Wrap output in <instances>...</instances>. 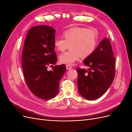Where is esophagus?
I'll return each instance as SVG.
<instances>
[{"label": "esophagus", "mask_w": 132, "mask_h": 132, "mask_svg": "<svg viewBox=\"0 0 132 132\" xmlns=\"http://www.w3.org/2000/svg\"><path fill=\"white\" fill-rule=\"evenodd\" d=\"M66 68L68 70H69V69L72 68V67L70 65H69V64H67V65H66Z\"/></svg>", "instance_id": "34e87169"}]
</instances>
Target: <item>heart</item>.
Returning a JSON list of instances; mask_svg holds the SVG:
<instances>
[{
    "label": "heart",
    "instance_id": "1",
    "mask_svg": "<svg viewBox=\"0 0 132 132\" xmlns=\"http://www.w3.org/2000/svg\"><path fill=\"white\" fill-rule=\"evenodd\" d=\"M64 39L57 38L54 46L58 51L64 52L69 46L70 49L59 57L62 63L73 64L80 58H86L94 52L97 45V36L94 29L76 27L64 31Z\"/></svg>",
    "mask_w": 132,
    "mask_h": 132
}]
</instances>
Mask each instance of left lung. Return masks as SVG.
Masks as SVG:
<instances>
[{"label":"left lung","mask_w":132,"mask_h":132,"mask_svg":"<svg viewBox=\"0 0 132 132\" xmlns=\"http://www.w3.org/2000/svg\"><path fill=\"white\" fill-rule=\"evenodd\" d=\"M115 60L110 39L105 38L84 61L87 70L77 68L78 91L82 97L94 100L108 90L114 78Z\"/></svg>","instance_id":"obj_1"}]
</instances>
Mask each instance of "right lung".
I'll return each mask as SVG.
<instances>
[{
	"label": "right lung",
	"mask_w": 132,
	"mask_h": 132,
	"mask_svg": "<svg viewBox=\"0 0 132 132\" xmlns=\"http://www.w3.org/2000/svg\"><path fill=\"white\" fill-rule=\"evenodd\" d=\"M55 30L45 25L34 26L28 31L21 55L25 80L36 96L43 100L54 98L58 93L59 81L66 70L64 64L57 63L54 51Z\"/></svg>",
	"instance_id": "1"
}]
</instances>
